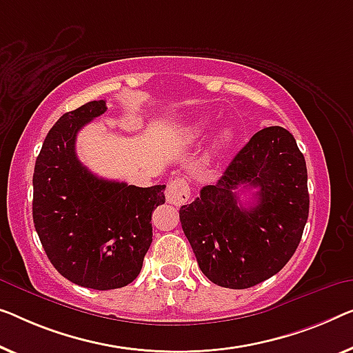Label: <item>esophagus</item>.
Wrapping results in <instances>:
<instances>
[{
	"label": "esophagus",
	"instance_id": "esophagus-1",
	"mask_svg": "<svg viewBox=\"0 0 353 353\" xmlns=\"http://www.w3.org/2000/svg\"><path fill=\"white\" fill-rule=\"evenodd\" d=\"M190 199V187L187 181L181 177H176L170 181L166 187V201L174 206H182Z\"/></svg>",
	"mask_w": 353,
	"mask_h": 353
}]
</instances>
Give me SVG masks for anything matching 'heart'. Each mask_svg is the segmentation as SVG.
Masks as SVG:
<instances>
[{
	"mask_svg": "<svg viewBox=\"0 0 353 353\" xmlns=\"http://www.w3.org/2000/svg\"><path fill=\"white\" fill-rule=\"evenodd\" d=\"M231 143H233V133H231L228 128H223L214 136L212 144H210V149H212L214 154H220V152L227 150L231 145Z\"/></svg>",
	"mask_w": 353,
	"mask_h": 353,
	"instance_id": "b5f03b06",
	"label": "heart"
}]
</instances>
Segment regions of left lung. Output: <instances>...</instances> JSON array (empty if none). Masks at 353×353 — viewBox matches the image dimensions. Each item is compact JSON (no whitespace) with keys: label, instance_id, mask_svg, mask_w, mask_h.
Returning a JSON list of instances; mask_svg holds the SVG:
<instances>
[{"label":"left lung","instance_id":"left-lung-1","mask_svg":"<svg viewBox=\"0 0 353 353\" xmlns=\"http://www.w3.org/2000/svg\"><path fill=\"white\" fill-rule=\"evenodd\" d=\"M259 188L252 207L235 188ZM309 215L306 160L293 134L266 126L238 152L215 185L179 210L203 274L225 288L254 287L277 274L301 241Z\"/></svg>","mask_w":353,"mask_h":353}]
</instances>
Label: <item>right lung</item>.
Returning a JSON list of instances; mask_svg holds the SVG:
<instances>
[{"label": "right lung", "mask_w": 353, "mask_h": 353, "mask_svg": "<svg viewBox=\"0 0 353 353\" xmlns=\"http://www.w3.org/2000/svg\"><path fill=\"white\" fill-rule=\"evenodd\" d=\"M106 109L99 99L63 114L33 174V222L47 259L68 281L94 290L138 277L152 244V212L165 203L166 188L106 181L79 161V130Z\"/></svg>", "instance_id": "obj_1"}]
</instances>
